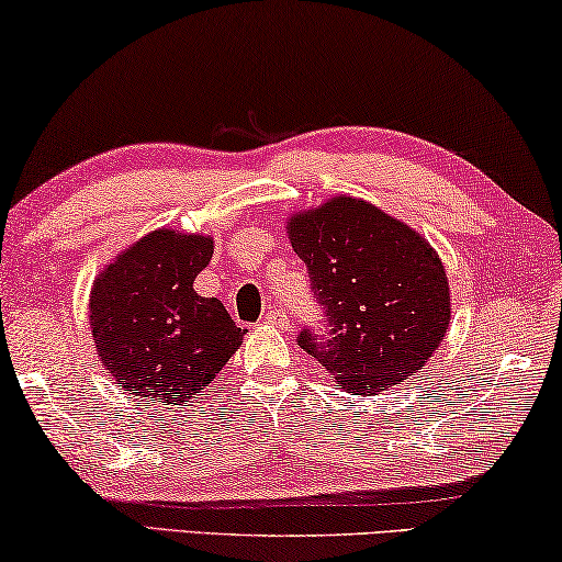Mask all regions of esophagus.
I'll return each mask as SVG.
<instances>
[{"label": "esophagus", "instance_id": "1", "mask_svg": "<svg viewBox=\"0 0 562 562\" xmlns=\"http://www.w3.org/2000/svg\"><path fill=\"white\" fill-rule=\"evenodd\" d=\"M262 323H267V325H278V328H284V325H288V315H284L282 310H278V307H270V310H267V313H265Z\"/></svg>", "mask_w": 562, "mask_h": 562}]
</instances>
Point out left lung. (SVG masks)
Segmentation results:
<instances>
[{"mask_svg":"<svg viewBox=\"0 0 562 562\" xmlns=\"http://www.w3.org/2000/svg\"><path fill=\"white\" fill-rule=\"evenodd\" d=\"M325 305L330 340L300 346L356 396L389 391L437 353L451 323L449 278L437 249L371 201L330 196L284 222Z\"/></svg>","mask_w":562,"mask_h":562,"instance_id":"8db88e82","label":"left lung"}]
</instances>
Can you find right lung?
Returning <instances> with one entry per match:
<instances>
[{
	"label": "right lung",
	"mask_w": 562,
	"mask_h": 562,
	"mask_svg": "<svg viewBox=\"0 0 562 562\" xmlns=\"http://www.w3.org/2000/svg\"><path fill=\"white\" fill-rule=\"evenodd\" d=\"M212 255V234L158 227L95 274L90 335L103 368L123 391L181 406L201 396L237 353L245 330L220 300L194 290Z\"/></svg>",
	"instance_id": "right-lung-1"
}]
</instances>
